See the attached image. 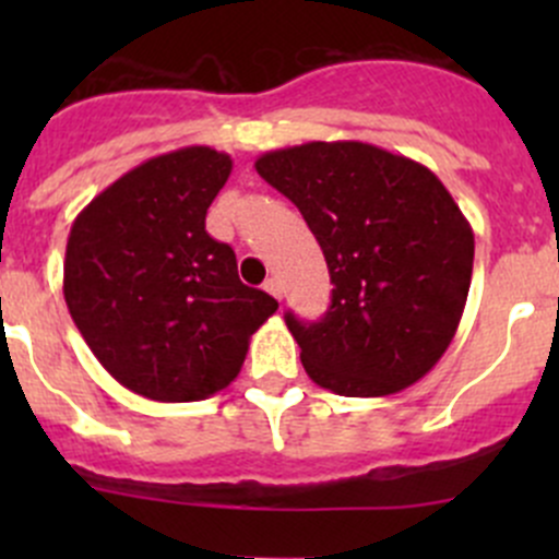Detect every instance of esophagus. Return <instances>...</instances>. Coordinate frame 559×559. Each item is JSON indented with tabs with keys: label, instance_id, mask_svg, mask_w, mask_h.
Instances as JSON below:
<instances>
[{
	"label": "esophagus",
	"instance_id": "obj_1",
	"mask_svg": "<svg viewBox=\"0 0 559 559\" xmlns=\"http://www.w3.org/2000/svg\"><path fill=\"white\" fill-rule=\"evenodd\" d=\"M264 292H270V295H273L275 300H281V297H284V289H281V281H275V278L264 281Z\"/></svg>",
	"mask_w": 559,
	"mask_h": 559
}]
</instances>
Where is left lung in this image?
<instances>
[{"label": "left lung", "mask_w": 559, "mask_h": 559, "mask_svg": "<svg viewBox=\"0 0 559 559\" xmlns=\"http://www.w3.org/2000/svg\"><path fill=\"white\" fill-rule=\"evenodd\" d=\"M253 167L300 207L335 284L321 321L286 313L306 373L346 397L425 379L460 326L473 275V229L438 175L359 140L267 151Z\"/></svg>", "instance_id": "left-lung-1"}]
</instances>
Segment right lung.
<instances>
[{
    "instance_id": "obj_1",
    "label": "right lung",
    "mask_w": 559,
    "mask_h": 559,
    "mask_svg": "<svg viewBox=\"0 0 559 559\" xmlns=\"http://www.w3.org/2000/svg\"><path fill=\"white\" fill-rule=\"evenodd\" d=\"M233 173L207 145L154 156L99 191L72 222L64 300L121 386L194 403L238 379L248 341L278 302L238 278L205 213Z\"/></svg>"
}]
</instances>
